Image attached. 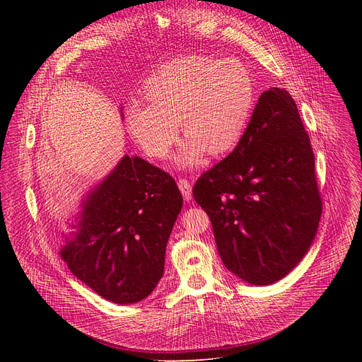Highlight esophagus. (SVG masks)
Wrapping results in <instances>:
<instances>
[{
  "mask_svg": "<svg viewBox=\"0 0 362 362\" xmlns=\"http://www.w3.org/2000/svg\"><path fill=\"white\" fill-rule=\"evenodd\" d=\"M177 186L180 189V192L183 195L185 201H191L192 199V186H191V183H189L186 179H180L177 182Z\"/></svg>",
  "mask_w": 362,
  "mask_h": 362,
  "instance_id": "obj_1",
  "label": "esophagus"
}]
</instances>
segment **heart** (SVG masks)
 Returning a JSON list of instances; mask_svg holds the SVG:
<instances>
[{
	"label": "heart",
	"instance_id": "b5f03b06",
	"mask_svg": "<svg viewBox=\"0 0 362 362\" xmlns=\"http://www.w3.org/2000/svg\"><path fill=\"white\" fill-rule=\"evenodd\" d=\"M146 105L132 107L124 117L132 141L145 156L161 160L186 139L173 158L191 170L211 157L230 154L240 144L255 107L252 74L238 60L191 55L161 66L144 85Z\"/></svg>",
	"mask_w": 362,
	"mask_h": 362
}]
</instances>
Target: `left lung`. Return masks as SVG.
<instances>
[{"label":"left lung","mask_w":362,"mask_h":362,"mask_svg":"<svg viewBox=\"0 0 362 362\" xmlns=\"http://www.w3.org/2000/svg\"><path fill=\"white\" fill-rule=\"evenodd\" d=\"M224 267L267 286L289 274L317 235L321 199L311 142L283 88L264 90L240 144L197 180Z\"/></svg>","instance_id":"obj_1"}]
</instances>
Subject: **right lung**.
<instances>
[{"mask_svg": "<svg viewBox=\"0 0 362 362\" xmlns=\"http://www.w3.org/2000/svg\"><path fill=\"white\" fill-rule=\"evenodd\" d=\"M182 205L173 177L141 157L123 156L82 197L67 223L74 230L62 233L60 257L104 299L136 303L164 274L167 242Z\"/></svg>", "mask_w": 362, "mask_h": 362, "instance_id": "right-lung-1", "label": "right lung"}]
</instances>
